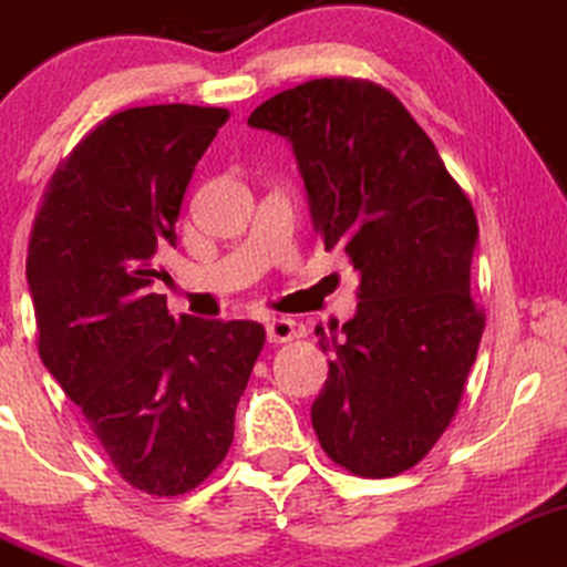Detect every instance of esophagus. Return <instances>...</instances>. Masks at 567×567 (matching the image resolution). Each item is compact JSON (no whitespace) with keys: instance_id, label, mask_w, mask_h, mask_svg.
<instances>
[{"instance_id":"obj_1","label":"esophagus","mask_w":567,"mask_h":567,"mask_svg":"<svg viewBox=\"0 0 567 567\" xmlns=\"http://www.w3.org/2000/svg\"><path fill=\"white\" fill-rule=\"evenodd\" d=\"M267 329V342H272V346H278V342H289L297 337V323L291 321V318H270V321L265 323Z\"/></svg>"}]
</instances>
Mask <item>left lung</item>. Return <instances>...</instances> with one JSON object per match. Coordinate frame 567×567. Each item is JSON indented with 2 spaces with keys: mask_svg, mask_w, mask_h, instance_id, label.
<instances>
[{
  "mask_svg": "<svg viewBox=\"0 0 567 567\" xmlns=\"http://www.w3.org/2000/svg\"><path fill=\"white\" fill-rule=\"evenodd\" d=\"M251 128L291 144L327 251L359 272L310 406L323 453L359 476L415 466L453 421L485 318L472 300L480 227L434 142L385 87L310 80L259 104Z\"/></svg>",
  "mask_w": 567,
  "mask_h": 567,
  "instance_id": "left-lung-1",
  "label": "left lung"
}]
</instances>
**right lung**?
<instances>
[{
  "mask_svg": "<svg viewBox=\"0 0 567 567\" xmlns=\"http://www.w3.org/2000/svg\"><path fill=\"white\" fill-rule=\"evenodd\" d=\"M227 110L161 104L101 123L55 171L29 240L40 355L125 482L182 495L225 461L265 346L257 321H206L155 295L157 246Z\"/></svg>",
  "mask_w": 567,
  "mask_h": 567,
  "instance_id": "add662e5",
  "label": "right lung"
}]
</instances>
